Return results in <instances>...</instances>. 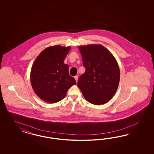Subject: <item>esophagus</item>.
<instances>
[{
    "label": "esophagus",
    "instance_id": "34e87169",
    "mask_svg": "<svg viewBox=\"0 0 154 154\" xmlns=\"http://www.w3.org/2000/svg\"><path fill=\"white\" fill-rule=\"evenodd\" d=\"M78 79H79V76H78V75H75V81H76V82H77Z\"/></svg>",
    "mask_w": 154,
    "mask_h": 154
}]
</instances>
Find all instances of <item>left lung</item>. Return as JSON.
<instances>
[{"label": "left lung", "instance_id": "left-lung-1", "mask_svg": "<svg viewBox=\"0 0 154 154\" xmlns=\"http://www.w3.org/2000/svg\"><path fill=\"white\" fill-rule=\"evenodd\" d=\"M85 72L77 85L86 100L95 105L105 104L116 92L120 73L115 57L101 45L79 47Z\"/></svg>", "mask_w": 154, "mask_h": 154}]
</instances>
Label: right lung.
<instances>
[{"instance_id": "obj_1", "label": "right lung", "mask_w": 154, "mask_h": 154, "mask_svg": "<svg viewBox=\"0 0 154 154\" xmlns=\"http://www.w3.org/2000/svg\"><path fill=\"white\" fill-rule=\"evenodd\" d=\"M70 50V47H48L39 54L33 64L30 81L33 90L46 102L60 101L68 90L76 84L69 75L68 65L64 63Z\"/></svg>"}]
</instances>
